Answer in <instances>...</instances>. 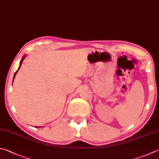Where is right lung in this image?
Wrapping results in <instances>:
<instances>
[{
    "label": "right lung",
    "instance_id": "add662e5",
    "mask_svg": "<svg viewBox=\"0 0 159 159\" xmlns=\"http://www.w3.org/2000/svg\"><path fill=\"white\" fill-rule=\"evenodd\" d=\"M24 57H23V58H22V59H21V63H20V66H21V63H22V61H23V60H24ZM20 66H19V68H20ZM19 69L17 70V71L19 70ZM17 71H16V72H15V75H14V78H15V75H16V72H17Z\"/></svg>",
    "mask_w": 159,
    "mask_h": 159
}]
</instances>
